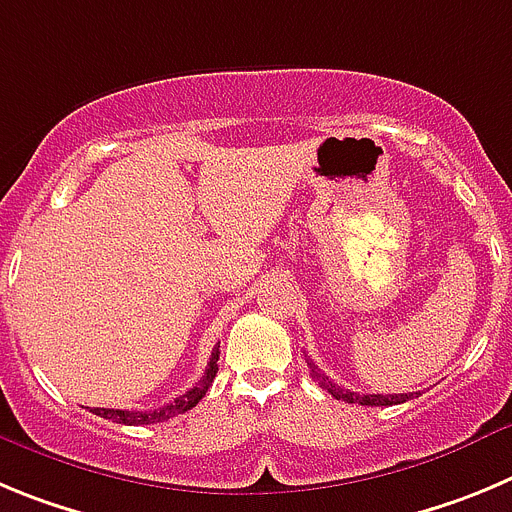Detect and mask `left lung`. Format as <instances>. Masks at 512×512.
Wrapping results in <instances>:
<instances>
[{
	"instance_id": "obj_1",
	"label": "left lung",
	"mask_w": 512,
	"mask_h": 512,
	"mask_svg": "<svg viewBox=\"0 0 512 512\" xmlns=\"http://www.w3.org/2000/svg\"><path fill=\"white\" fill-rule=\"evenodd\" d=\"M308 367H311V375L313 380H319L321 388L326 390V393L334 395L336 400H344V403H359V405H398V403H405V400H411L413 395H421V393H405V395H359V393H349V390L339 388L336 382H331L329 377L321 375V370L313 362H308Z\"/></svg>"
}]
</instances>
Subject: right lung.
I'll use <instances>...</instances> for the list:
<instances>
[{"label": "right lung", "mask_w": 512, "mask_h": 512, "mask_svg": "<svg viewBox=\"0 0 512 512\" xmlns=\"http://www.w3.org/2000/svg\"><path fill=\"white\" fill-rule=\"evenodd\" d=\"M216 362H219V347H214V352H211L209 367H206V372H204V380H201L196 388L188 390L186 395H181V398L173 400V403L158 408V411H117V408H94V413L101 418H112V421L124 423V426H150V423L168 421V418L178 416V413L191 411L193 405L204 398L206 390H209V385L214 382L216 370H219V365H216Z\"/></svg>", "instance_id": "1"}]
</instances>
